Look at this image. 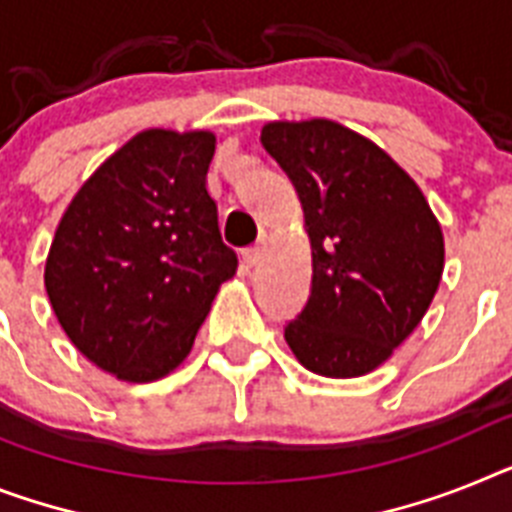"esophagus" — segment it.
<instances>
[{
    "instance_id": "34e87169",
    "label": "esophagus",
    "mask_w": 512,
    "mask_h": 512,
    "mask_svg": "<svg viewBox=\"0 0 512 512\" xmlns=\"http://www.w3.org/2000/svg\"><path fill=\"white\" fill-rule=\"evenodd\" d=\"M263 252H265V249L260 247V244H257V247H247L242 252V260L247 265H257V263H260V260H263Z\"/></svg>"
}]
</instances>
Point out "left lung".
<instances>
[{"label": "left lung", "instance_id": "8db88e82", "mask_svg": "<svg viewBox=\"0 0 512 512\" xmlns=\"http://www.w3.org/2000/svg\"><path fill=\"white\" fill-rule=\"evenodd\" d=\"M260 143L294 184L312 242V289L286 343L309 372L367 375L435 299L440 223L414 179L343 124L270 122Z\"/></svg>", "mask_w": 512, "mask_h": 512}]
</instances>
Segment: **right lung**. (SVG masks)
<instances>
[{
	"label": "right lung",
	"mask_w": 512,
	"mask_h": 512,
	"mask_svg": "<svg viewBox=\"0 0 512 512\" xmlns=\"http://www.w3.org/2000/svg\"><path fill=\"white\" fill-rule=\"evenodd\" d=\"M210 132L145 130L80 187L46 257L59 325L103 372L150 382L184 362L236 252L205 174Z\"/></svg>",
	"instance_id": "1"
}]
</instances>
